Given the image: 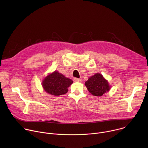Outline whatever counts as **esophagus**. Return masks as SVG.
I'll return each mask as SVG.
<instances>
[{
    "instance_id": "34e87169",
    "label": "esophagus",
    "mask_w": 148,
    "mask_h": 148,
    "mask_svg": "<svg viewBox=\"0 0 148 148\" xmlns=\"http://www.w3.org/2000/svg\"><path fill=\"white\" fill-rule=\"evenodd\" d=\"M74 81L75 82H81V79H79V78H74Z\"/></svg>"
}]
</instances>
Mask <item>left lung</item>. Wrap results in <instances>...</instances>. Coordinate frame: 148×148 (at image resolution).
Segmentation results:
<instances>
[{
    "label": "left lung",
    "mask_w": 148,
    "mask_h": 148,
    "mask_svg": "<svg viewBox=\"0 0 148 148\" xmlns=\"http://www.w3.org/2000/svg\"><path fill=\"white\" fill-rule=\"evenodd\" d=\"M85 85L92 95L98 97L102 96L110 88L108 81L99 73L89 78L85 82Z\"/></svg>",
    "instance_id": "obj_1"
}]
</instances>
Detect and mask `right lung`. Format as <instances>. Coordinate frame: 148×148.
I'll return each mask as SVG.
<instances>
[{
	"instance_id": "1",
	"label": "right lung",
	"mask_w": 148,
	"mask_h": 148,
	"mask_svg": "<svg viewBox=\"0 0 148 148\" xmlns=\"http://www.w3.org/2000/svg\"><path fill=\"white\" fill-rule=\"evenodd\" d=\"M73 81L62 74L55 71L49 74L42 82L44 90L49 94L58 96L65 94L68 91V87Z\"/></svg>"
}]
</instances>
